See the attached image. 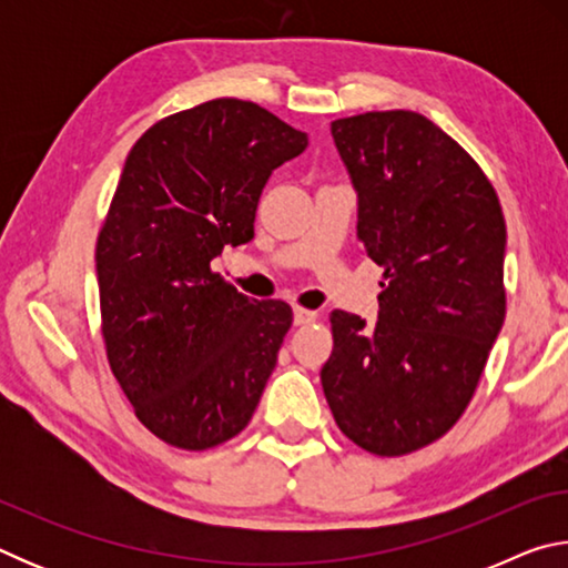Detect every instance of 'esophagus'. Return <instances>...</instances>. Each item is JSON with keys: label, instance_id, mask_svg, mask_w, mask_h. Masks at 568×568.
I'll use <instances>...</instances> for the list:
<instances>
[{"label": "esophagus", "instance_id": "obj_1", "mask_svg": "<svg viewBox=\"0 0 568 568\" xmlns=\"http://www.w3.org/2000/svg\"><path fill=\"white\" fill-rule=\"evenodd\" d=\"M315 318H318V313L307 311V307H295V311H293V323L295 325H307V323H313Z\"/></svg>", "mask_w": 568, "mask_h": 568}]
</instances>
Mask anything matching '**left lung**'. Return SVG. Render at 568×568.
Segmentation results:
<instances>
[{
	"label": "left lung",
	"instance_id": "8db88e82",
	"mask_svg": "<svg viewBox=\"0 0 568 568\" xmlns=\"http://www.w3.org/2000/svg\"><path fill=\"white\" fill-rule=\"evenodd\" d=\"M383 267L378 321L333 311L321 371L338 428L376 456L434 444L460 418L506 315V220L474 158L418 112L331 124Z\"/></svg>",
	"mask_w": 568,
	"mask_h": 568
}]
</instances>
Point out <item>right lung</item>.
<instances>
[{
  "label": "right lung",
  "mask_w": 568,
  "mask_h": 568,
  "mask_svg": "<svg viewBox=\"0 0 568 568\" xmlns=\"http://www.w3.org/2000/svg\"><path fill=\"white\" fill-rule=\"evenodd\" d=\"M307 134L255 102L210 100L134 142L98 237L102 335L142 426L205 450L243 430L293 323L250 301L210 263L255 235L267 178Z\"/></svg>",
  "instance_id": "right-lung-1"
}]
</instances>
